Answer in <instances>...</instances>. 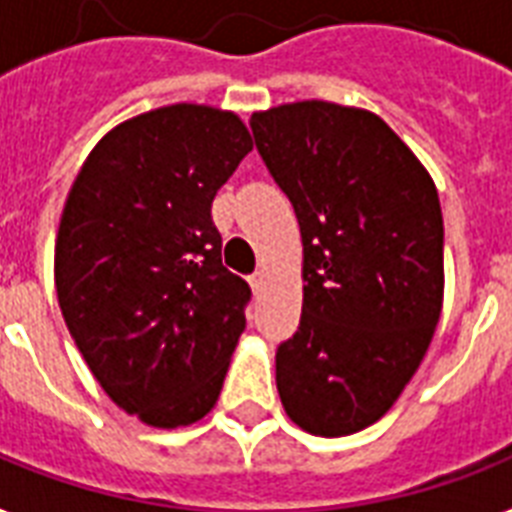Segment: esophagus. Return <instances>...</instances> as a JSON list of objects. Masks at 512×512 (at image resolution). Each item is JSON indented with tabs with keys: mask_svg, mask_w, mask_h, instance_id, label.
Listing matches in <instances>:
<instances>
[{
	"mask_svg": "<svg viewBox=\"0 0 512 512\" xmlns=\"http://www.w3.org/2000/svg\"><path fill=\"white\" fill-rule=\"evenodd\" d=\"M265 281H268V273H265L263 268L249 276V287H252V292H255V295H260V292H263Z\"/></svg>",
	"mask_w": 512,
	"mask_h": 512,
	"instance_id": "esophagus-1",
	"label": "esophagus"
}]
</instances>
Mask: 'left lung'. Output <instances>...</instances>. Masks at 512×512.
Masks as SVG:
<instances>
[{
	"label": "left lung",
	"mask_w": 512,
	"mask_h": 512,
	"mask_svg": "<svg viewBox=\"0 0 512 512\" xmlns=\"http://www.w3.org/2000/svg\"><path fill=\"white\" fill-rule=\"evenodd\" d=\"M252 132L303 236V316L276 353L297 428L340 438L388 414L444 305V217L414 151L366 108L297 100Z\"/></svg>",
	"instance_id": "1"
}]
</instances>
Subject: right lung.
I'll list each match as a JSON object with an SVG mask.
<instances>
[{"instance_id":"obj_1","label":"right lung","mask_w":512,"mask_h":512,"mask_svg":"<svg viewBox=\"0 0 512 512\" xmlns=\"http://www.w3.org/2000/svg\"><path fill=\"white\" fill-rule=\"evenodd\" d=\"M249 151L233 111L162 106L108 130L66 196L60 311L106 396L151 428L212 412L247 324L249 287L223 265L212 199Z\"/></svg>"}]
</instances>
